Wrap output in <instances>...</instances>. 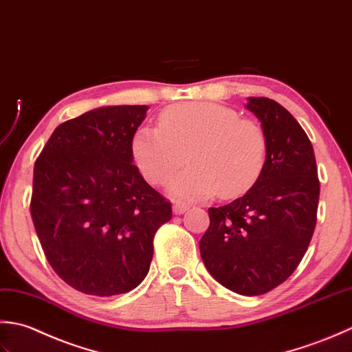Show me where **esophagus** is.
I'll return each instance as SVG.
<instances>
[{
  "label": "esophagus",
  "instance_id": "esophagus-1",
  "mask_svg": "<svg viewBox=\"0 0 352 352\" xmlns=\"http://www.w3.org/2000/svg\"><path fill=\"white\" fill-rule=\"evenodd\" d=\"M188 205H186V204H182V202H175L173 204V212L175 214H177V216H179V214H184L186 210H188Z\"/></svg>",
  "mask_w": 352,
  "mask_h": 352
}]
</instances>
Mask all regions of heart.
I'll use <instances>...</instances> for the list:
<instances>
[{"mask_svg":"<svg viewBox=\"0 0 352 352\" xmlns=\"http://www.w3.org/2000/svg\"><path fill=\"white\" fill-rule=\"evenodd\" d=\"M160 127H141L132 138L136 167L152 185H162L184 166L190 167L168 185L179 200H204L217 192L232 199L261 176L269 140L255 120L241 118L217 103H181L164 109Z\"/></svg>","mask_w":352,"mask_h":352,"instance_id":"b5f03b06","label":"heart"}]
</instances>
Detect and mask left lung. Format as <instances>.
I'll list each match as a JSON object with an SVG mask.
<instances>
[{
	"label": "left lung",
	"mask_w": 352,
	"mask_h": 352,
	"mask_svg": "<svg viewBox=\"0 0 352 352\" xmlns=\"http://www.w3.org/2000/svg\"><path fill=\"white\" fill-rule=\"evenodd\" d=\"M267 133L261 176L245 196L210 208L199 248L211 276L239 295L267 293L289 278L316 226L319 179L313 146L292 113L275 100L249 97Z\"/></svg>",
	"instance_id": "1"
}]
</instances>
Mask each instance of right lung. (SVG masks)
<instances>
[{"instance_id":"obj_1","label":"right lung","mask_w":352,"mask_h":352,"mask_svg":"<svg viewBox=\"0 0 352 352\" xmlns=\"http://www.w3.org/2000/svg\"><path fill=\"white\" fill-rule=\"evenodd\" d=\"M148 106H104L56 127L34 162L30 212L50 266L94 296L146 278L153 236L171 205L133 166L132 138Z\"/></svg>"}]
</instances>
